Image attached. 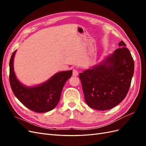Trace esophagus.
<instances>
[{
    "instance_id": "34e87169",
    "label": "esophagus",
    "mask_w": 146,
    "mask_h": 146,
    "mask_svg": "<svg viewBox=\"0 0 146 146\" xmlns=\"http://www.w3.org/2000/svg\"><path fill=\"white\" fill-rule=\"evenodd\" d=\"M78 75V72L76 69H73V71H72V76L74 77H76Z\"/></svg>"
}]
</instances>
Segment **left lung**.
I'll return each mask as SVG.
<instances>
[{"label":"left lung","mask_w":146,"mask_h":146,"mask_svg":"<svg viewBox=\"0 0 146 146\" xmlns=\"http://www.w3.org/2000/svg\"><path fill=\"white\" fill-rule=\"evenodd\" d=\"M101 62L79 74L87 105L97 110H107L124 99L134 73V61L126 44Z\"/></svg>","instance_id":"obj_1"}]
</instances>
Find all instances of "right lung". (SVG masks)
Segmentation results:
<instances>
[{
    "label": "right lung",
    "mask_w": 146,
    "mask_h": 146,
    "mask_svg": "<svg viewBox=\"0 0 146 146\" xmlns=\"http://www.w3.org/2000/svg\"><path fill=\"white\" fill-rule=\"evenodd\" d=\"M16 50L10 60V83L11 90L21 102L26 107L36 113L49 111L58 105L61 91L66 82L70 78L72 70L56 73L40 85L27 86L23 85L16 76L13 61Z\"/></svg>",
    "instance_id": "obj_1"
}]
</instances>
